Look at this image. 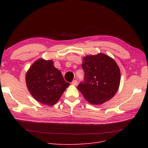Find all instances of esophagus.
<instances>
[{
	"mask_svg": "<svg viewBox=\"0 0 148 148\" xmlns=\"http://www.w3.org/2000/svg\"><path fill=\"white\" fill-rule=\"evenodd\" d=\"M71 84H72L73 85H75V86H77V80L74 79L73 81L71 82Z\"/></svg>",
	"mask_w": 148,
	"mask_h": 148,
	"instance_id": "esophagus-1",
	"label": "esophagus"
}]
</instances>
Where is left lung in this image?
I'll list each match as a JSON object with an SVG mask.
<instances>
[{
    "label": "left lung",
    "instance_id": "1",
    "mask_svg": "<svg viewBox=\"0 0 148 148\" xmlns=\"http://www.w3.org/2000/svg\"><path fill=\"white\" fill-rule=\"evenodd\" d=\"M84 79L77 87L88 102L102 104L112 98L120 82V71L115 60L104 53L84 57Z\"/></svg>",
    "mask_w": 148,
    "mask_h": 148
}]
</instances>
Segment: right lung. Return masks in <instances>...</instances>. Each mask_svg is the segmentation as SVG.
Listing matches in <instances>:
<instances>
[{
	"mask_svg": "<svg viewBox=\"0 0 148 148\" xmlns=\"http://www.w3.org/2000/svg\"><path fill=\"white\" fill-rule=\"evenodd\" d=\"M26 86L34 99L52 106L59 100L70 83L53 66L52 60L39 59L31 66L26 75Z\"/></svg>",
	"mask_w": 148,
	"mask_h": 148,
	"instance_id": "obj_1",
	"label": "right lung"
}]
</instances>
